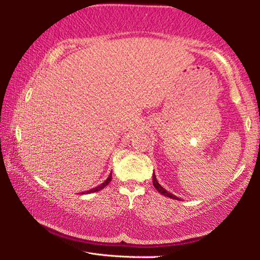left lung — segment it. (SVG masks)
Wrapping results in <instances>:
<instances>
[{"instance_id": "8db88e82", "label": "left lung", "mask_w": 260, "mask_h": 260, "mask_svg": "<svg viewBox=\"0 0 260 260\" xmlns=\"http://www.w3.org/2000/svg\"><path fill=\"white\" fill-rule=\"evenodd\" d=\"M152 183H153V186H155V188L157 189V191L158 192H160L161 195H164V196H166V197H170V199H173V200H180L179 197H177L175 195H173V193H171V192H169L166 190L165 188H162L159 183H158V181H157V179H156V175H155V173L152 174Z\"/></svg>"}]
</instances>
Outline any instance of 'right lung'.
Returning <instances> with one entry per match:
<instances>
[{
    "label": "right lung",
    "instance_id": "right-lung-1",
    "mask_svg": "<svg viewBox=\"0 0 260 260\" xmlns=\"http://www.w3.org/2000/svg\"><path fill=\"white\" fill-rule=\"evenodd\" d=\"M111 179H112V173H110V175L108 177V179L105 180V181L103 182V183H101L100 186H98V187H95V188H93V189H90V190H87V191H82L81 193H90V192H96V191H99V190H101V189H103L104 187H107L108 184L110 183V181H111Z\"/></svg>",
    "mask_w": 260,
    "mask_h": 260
}]
</instances>
